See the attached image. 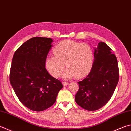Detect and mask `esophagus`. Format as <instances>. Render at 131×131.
<instances>
[{"instance_id": "34e87169", "label": "esophagus", "mask_w": 131, "mask_h": 131, "mask_svg": "<svg viewBox=\"0 0 131 131\" xmlns=\"http://www.w3.org/2000/svg\"><path fill=\"white\" fill-rule=\"evenodd\" d=\"M62 84L64 86H66V85H68L69 84V83L68 82H66V81H63Z\"/></svg>"}]
</instances>
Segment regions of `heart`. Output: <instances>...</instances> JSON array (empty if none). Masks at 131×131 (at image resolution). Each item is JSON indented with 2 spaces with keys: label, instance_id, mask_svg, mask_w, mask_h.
Returning <instances> with one entry per match:
<instances>
[{
  "label": "heart",
  "instance_id": "obj_1",
  "mask_svg": "<svg viewBox=\"0 0 131 131\" xmlns=\"http://www.w3.org/2000/svg\"><path fill=\"white\" fill-rule=\"evenodd\" d=\"M54 56H47L45 65L49 73L55 77L61 75L70 79L75 75L82 78L89 73L93 62L94 53L92 47L88 43L65 40L61 42L54 49Z\"/></svg>",
  "mask_w": 131,
  "mask_h": 131
}]
</instances>
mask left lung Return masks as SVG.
I'll return each mask as SVG.
<instances>
[{
	"label": "left lung",
	"instance_id": "left-lung-1",
	"mask_svg": "<svg viewBox=\"0 0 131 131\" xmlns=\"http://www.w3.org/2000/svg\"><path fill=\"white\" fill-rule=\"evenodd\" d=\"M111 49L99 42L94 49V62L89 74L78 82L76 103L88 111H96L104 106L112 96L119 80L117 59Z\"/></svg>",
	"mask_w": 131,
	"mask_h": 131
}]
</instances>
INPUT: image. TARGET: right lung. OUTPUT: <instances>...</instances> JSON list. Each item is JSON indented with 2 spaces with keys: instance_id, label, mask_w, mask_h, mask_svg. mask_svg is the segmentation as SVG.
<instances>
[{
  "instance_id": "add662e5",
  "label": "right lung",
  "mask_w": 131,
  "mask_h": 131,
  "mask_svg": "<svg viewBox=\"0 0 131 131\" xmlns=\"http://www.w3.org/2000/svg\"><path fill=\"white\" fill-rule=\"evenodd\" d=\"M52 42L50 38H32L16 50L12 60L11 86L21 103L34 111H43L53 105L63 86L45 68Z\"/></svg>"
}]
</instances>
